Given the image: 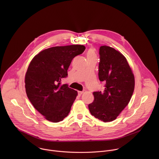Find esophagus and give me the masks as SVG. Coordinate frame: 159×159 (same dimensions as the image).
<instances>
[{
  "label": "esophagus",
  "mask_w": 159,
  "mask_h": 159,
  "mask_svg": "<svg viewBox=\"0 0 159 159\" xmlns=\"http://www.w3.org/2000/svg\"><path fill=\"white\" fill-rule=\"evenodd\" d=\"M83 93H84L83 91H78V94H79V96H80Z\"/></svg>",
  "instance_id": "esophagus-1"
}]
</instances>
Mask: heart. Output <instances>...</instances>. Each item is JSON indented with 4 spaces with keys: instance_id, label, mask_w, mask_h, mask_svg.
Returning a JSON list of instances; mask_svg holds the SVG:
<instances>
[{
    "instance_id": "obj_1",
    "label": "heart",
    "mask_w": 159,
    "mask_h": 159,
    "mask_svg": "<svg viewBox=\"0 0 159 159\" xmlns=\"http://www.w3.org/2000/svg\"><path fill=\"white\" fill-rule=\"evenodd\" d=\"M87 58H92V57H96L95 51L93 49H89L87 52Z\"/></svg>"
}]
</instances>
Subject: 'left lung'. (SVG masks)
<instances>
[{"instance_id": "1", "label": "left lung", "mask_w": 159, "mask_h": 159, "mask_svg": "<svg viewBox=\"0 0 159 159\" xmlns=\"http://www.w3.org/2000/svg\"><path fill=\"white\" fill-rule=\"evenodd\" d=\"M99 79L103 91L94 92V100L88 107L91 115L104 122L116 119L128 104L134 88V77L126 58L107 46L99 48Z\"/></svg>"}]
</instances>
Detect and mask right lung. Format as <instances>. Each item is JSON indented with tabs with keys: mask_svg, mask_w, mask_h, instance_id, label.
Listing matches in <instances>:
<instances>
[{
	"mask_svg": "<svg viewBox=\"0 0 159 159\" xmlns=\"http://www.w3.org/2000/svg\"><path fill=\"white\" fill-rule=\"evenodd\" d=\"M85 49L78 44L52 47L39 52L30 62L25 76L26 94L47 120L58 123L69 115L77 92L61 81L67 77L73 58Z\"/></svg>",
	"mask_w": 159,
	"mask_h": 159,
	"instance_id": "obj_1",
	"label": "right lung"
}]
</instances>
